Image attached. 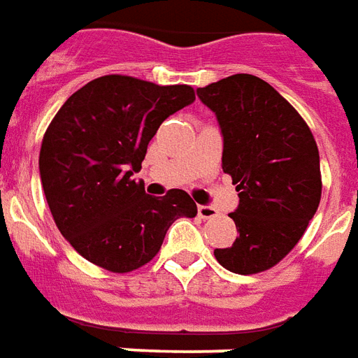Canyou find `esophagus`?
<instances>
[{
	"label": "esophagus",
	"mask_w": 358,
	"mask_h": 358,
	"mask_svg": "<svg viewBox=\"0 0 358 358\" xmlns=\"http://www.w3.org/2000/svg\"><path fill=\"white\" fill-rule=\"evenodd\" d=\"M197 214H199L203 220H208V218H214L218 210L214 208V206H208V205H199L197 206Z\"/></svg>",
	"instance_id": "34e87169"
}]
</instances>
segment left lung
<instances>
[{
    "label": "left lung",
    "instance_id": "left-lung-1",
    "mask_svg": "<svg viewBox=\"0 0 358 358\" xmlns=\"http://www.w3.org/2000/svg\"><path fill=\"white\" fill-rule=\"evenodd\" d=\"M197 96L216 113L222 169L239 192L229 214L239 237L214 256L233 273H260L298 245L319 208L317 142L287 98L256 76L235 73L197 89Z\"/></svg>",
    "mask_w": 358,
    "mask_h": 358
}]
</instances>
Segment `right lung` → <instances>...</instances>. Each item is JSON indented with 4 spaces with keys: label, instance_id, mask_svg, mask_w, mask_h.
I'll list each match as a JSON object with an SVG mask.
<instances>
[{
    "label": "right lung",
    "instance_id": "obj_1",
    "mask_svg": "<svg viewBox=\"0 0 358 358\" xmlns=\"http://www.w3.org/2000/svg\"><path fill=\"white\" fill-rule=\"evenodd\" d=\"M193 100L189 85L104 76L58 110L41 142L39 176L55 224L85 260L129 273L159 252L176 220L197 214L184 189L152 197L132 178L159 125Z\"/></svg>",
    "mask_w": 358,
    "mask_h": 358
}]
</instances>
